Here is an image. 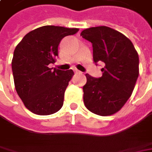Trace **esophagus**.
I'll return each instance as SVG.
<instances>
[{"label": "esophagus", "instance_id": "obj_1", "mask_svg": "<svg viewBox=\"0 0 152 152\" xmlns=\"http://www.w3.org/2000/svg\"><path fill=\"white\" fill-rule=\"evenodd\" d=\"M74 73H75V74H79V73H80V72H79V71H77V70H76V71H74Z\"/></svg>", "mask_w": 152, "mask_h": 152}]
</instances>
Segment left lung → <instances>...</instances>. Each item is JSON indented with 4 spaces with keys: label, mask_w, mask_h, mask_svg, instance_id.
Instances as JSON below:
<instances>
[{
    "label": "left lung",
    "mask_w": 152,
    "mask_h": 152,
    "mask_svg": "<svg viewBox=\"0 0 152 152\" xmlns=\"http://www.w3.org/2000/svg\"><path fill=\"white\" fill-rule=\"evenodd\" d=\"M80 35L92 43L93 61L103 62L102 76L85 74V106L100 116L116 113L131 96L139 76V56L131 40L107 26L92 27Z\"/></svg>",
    "instance_id": "obj_1"
}]
</instances>
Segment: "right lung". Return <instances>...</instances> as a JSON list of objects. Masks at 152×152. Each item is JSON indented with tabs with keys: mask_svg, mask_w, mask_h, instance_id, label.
<instances>
[{
	"mask_svg": "<svg viewBox=\"0 0 152 152\" xmlns=\"http://www.w3.org/2000/svg\"><path fill=\"white\" fill-rule=\"evenodd\" d=\"M78 31L76 28L39 27L28 33L16 46L12 61L15 89L33 113L50 115L62 107L64 93L74 73L72 69L51 70L49 64L55 63L61 39Z\"/></svg>",
	"mask_w": 152,
	"mask_h": 152,
	"instance_id": "right-lung-1",
	"label": "right lung"
}]
</instances>
